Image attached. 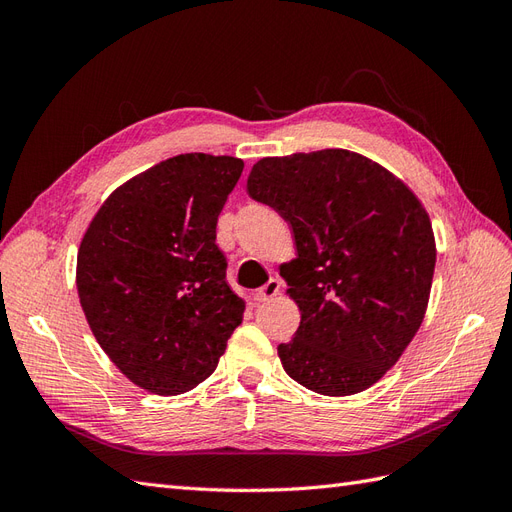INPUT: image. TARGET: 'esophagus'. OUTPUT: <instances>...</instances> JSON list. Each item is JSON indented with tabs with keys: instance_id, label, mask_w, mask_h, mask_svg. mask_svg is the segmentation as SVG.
I'll use <instances>...</instances> for the list:
<instances>
[{
	"instance_id": "1",
	"label": "esophagus",
	"mask_w": 512,
	"mask_h": 512,
	"mask_svg": "<svg viewBox=\"0 0 512 512\" xmlns=\"http://www.w3.org/2000/svg\"><path fill=\"white\" fill-rule=\"evenodd\" d=\"M277 292H280V280H275V277H271V280H269L265 286L258 288V290L254 292V299H256L258 303L269 301V299L275 297Z\"/></svg>"
}]
</instances>
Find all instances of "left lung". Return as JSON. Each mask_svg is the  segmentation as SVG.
I'll return each mask as SVG.
<instances>
[{"label":"left lung","mask_w":512,"mask_h":512,"mask_svg":"<svg viewBox=\"0 0 512 512\" xmlns=\"http://www.w3.org/2000/svg\"><path fill=\"white\" fill-rule=\"evenodd\" d=\"M247 194L288 222L297 258L282 269L301 324L277 346L305 389H369L421 327L436 241L418 198L389 170L348 149L262 158Z\"/></svg>","instance_id":"8db88e82"}]
</instances>
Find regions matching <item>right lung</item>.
<instances>
[{
    "label": "right lung",
    "instance_id": "add662e5",
    "mask_svg": "<svg viewBox=\"0 0 512 512\" xmlns=\"http://www.w3.org/2000/svg\"><path fill=\"white\" fill-rule=\"evenodd\" d=\"M243 173L230 156L181 153L123 183L91 220L76 288L98 344L156 395L209 378L245 303L226 284L215 226Z\"/></svg>",
    "mask_w": 512,
    "mask_h": 512
}]
</instances>
